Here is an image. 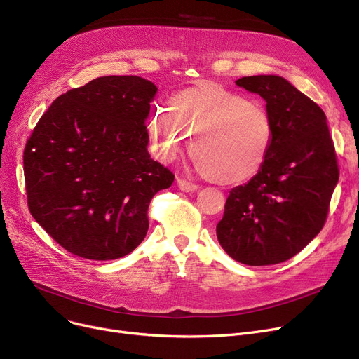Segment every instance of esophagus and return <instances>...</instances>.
Returning <instances> with one entry per match:
<instances>
[{"label":"esophagus","mask_w":359,"mask_h":359,"mask_svg":"<svg viewBox=\"0 0 359 359\" xmlns=\"http://www.w3.org/2000/svg\"><path fill=\"white\" fill-rule=\"evenodd\" d=\"M177 186L179 189L183 192H195L198 189V186L192 182H187L184 179H177Z\"/></svg>","instance_id":"esophagus-1"}]
</instances>
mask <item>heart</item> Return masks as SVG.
<instances>
[{"mask_svg": "<svg viewBox=\"0 0 359 359\" xmlns=\"http://www.w3.org/2000/svg\"><path fill=\"white\" fill-rule=\"evenodd\" d=\"M147 129L163 160H173L192 137L196 168L219 184L253 179L273 141V123L265 107L211 81L176 93L168 111L156 107Z\"/></svg>", "mask_w": 359, "mask_h": 359, "instance_id": "1", "label": "heart"}]
</instances>
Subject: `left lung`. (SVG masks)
<instances>
[{"label":"left lung","mask_w":359,"mask_h":359,"mask_svg":"<svg viewBox=\"0 0 359 359\" xmlns=\"http://www.w3.org/2000/svg\"><path fill=\"white\" fill-rule=\"evenodd\" d=\"M236 84L266 102L273 141L260 172L231 189L217 237L244 265H275L323 229L339 180L334 147L325 111L288 80L252 75Z\"/></svg>","instance_id":"obj_1"}]
</instances>
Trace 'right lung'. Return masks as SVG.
<instances>
[{
    "instance_id": "add662e5",
    "label": "right lung",
    "mask_w": 359,
    "mask_h": 359,
    "mask_svg": "<svg viewBox=\"0 0 359 359\" xmlns=\"http://www.w3.org/2000/svg\"><path fill=\"white\" fill-rule=\"evenodd\" d=\"M157 87L109 75L56 99L26 144L29 210L69 253L126 256L148 231V205L175 175L151 158L145 121Z\"/></svg>"
}]
</instances>
